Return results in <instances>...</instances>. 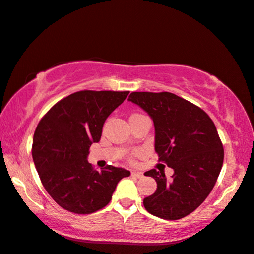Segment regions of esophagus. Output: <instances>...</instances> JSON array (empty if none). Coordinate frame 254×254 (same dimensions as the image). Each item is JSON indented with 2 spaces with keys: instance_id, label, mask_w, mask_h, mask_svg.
I'll return each instance as SVG.
<instances>
[{
  "instance_id": "obj_1",
  "label": "esophagus",
  "mask_w": 254,
  "mask_h": 254,
  "mask_svg": "<svg viewBox=\"0 0 254 254\" xmlns=\"http://www.w3.org/2000/svg\"><path fill=\"white\" fill-rule=\"evenodd\" d=\"M131 175L135 176V178H137V179H142L143 178V173L142 172H138V171H133V172H131Z\"/></svg>"
}]
</instances>
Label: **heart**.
Instances as JSON below:
<instances>
[{
    "label": "heart",
    "mask_w": 254,
    "mask_h": 254,
    "mask_svg": "<svg viewBox=\"0 0 254 254\" xmlns=\"http://www.w3.org/2000/svg\"><path fill=\"white\" fill-rule=\"evenodd\" d=\"M130 160H133V158H131V159H130Z\"/></svg>",
    "instance_id": "obj_1"
}]
</instances>
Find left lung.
I'll return each instance as SVG.
<instances>
[{"instance_id": "obj_1", "label": "left lung", "mask_w": 254, "mask_h": 254, "mask_svg": "<svg viewBox=\"0 0 254 254\" xmlns=\"http://www.w3.org/2000/svg\"><path fill=\"white\" fill-rule=\"evenodd\" d=\"M128 101L151 117L159 161L174 170L170 180L157 170L144 173L156 180L157 190L143 205L158 218H185L206 199L222 168L225 152L215 125L199 106L167 91H134Z\"/></svg>"}]
</instances>
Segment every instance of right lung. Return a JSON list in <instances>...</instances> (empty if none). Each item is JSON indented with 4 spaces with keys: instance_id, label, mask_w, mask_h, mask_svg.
I'll return each instance as SVG.
<instances>
[{
    "instance_id": "right-lung-1",
    "label": "right lung",
    "mask_w": 254,
    "mask_h": 254,
    "mask_svg": "<svg viewBox=\"0 0 254 254\" xmlns=\"http://www.w3.org/2000/svg\"><path fill=\"white\" fill-rule=\"evenodd\" d=\"M129 91L81 90L57 102L36 127L32 156L51 198L76 214L105 207L116 187L130 172L108 165L94 170L87 157L101 139L105 120Z\"/></svg>"
}]
</instances>
